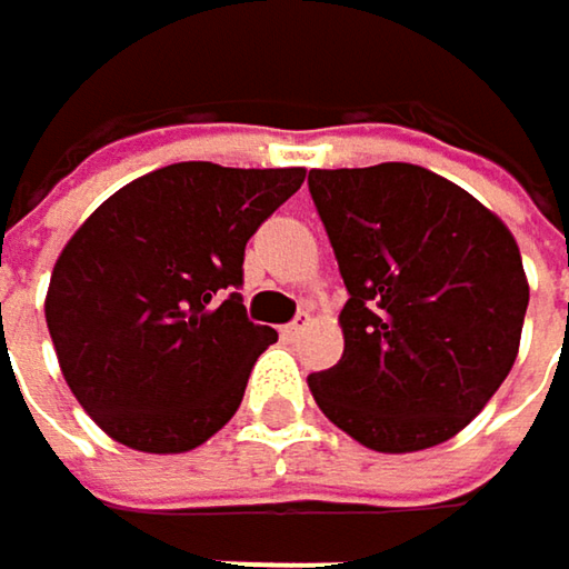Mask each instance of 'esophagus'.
<instances>
[{
  "label": "esophagus",
  "mask_w": 569,
  "mask_h": 569,
  "mask_svg": "<svg viewBox=\"0 0 569 569\" xmlns=\"http://www.w3.org/2000/svg\"><path fill=\"white\" fill-rule=\"evenodd\" d=\"M306 326H309V312H299V316H296L292 322H286L280 332H283V339H289V342H296V339L302 336V329H306Z\"/></svg>",
  "instance_id": "1"
}]
</instances>
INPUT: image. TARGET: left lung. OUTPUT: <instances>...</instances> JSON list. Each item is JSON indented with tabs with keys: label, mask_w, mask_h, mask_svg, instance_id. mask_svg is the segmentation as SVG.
<instances>
[{
	"label": "left lung",
	"mask_w": 569,
	"mask_h": 569,
	"mask_svg": "<svg viewBox=\"0 0 569 569\" xmlns=\"http://www.w3.org/2000/svg\"><path fill=\"white\" fill-rule=\"evenodd\" d=\"M309 193L349 292L316 405L372 451L455 438L517 359L530 289L511 230L415 164L309 171Z\"/></svg>",
	"instance_id": "obj_1"
}]
</instances>
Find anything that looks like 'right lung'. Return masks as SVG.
Returning a JSON list of instances; mask_svg holds the SVG:
<instances>
[{"instance_id": "1", "label": "right lung", "mask_w": 569, "mask_h": 569, "mask_svg": "<svg viewBox=\"0 0 569 569\" xmlns=\"http://www.w3.org/2000/svg\"><path fill=\"white\" fill-rule=\"evenodd\" d=\"M302 177L171 164L111 193L64 243L46 322L68 389L114 441L177 455L233 418L277 342L237 292L243 250Z\"/></svg>"}]
</instances>
